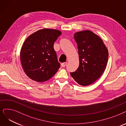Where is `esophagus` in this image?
<instances>
[{
    "label": "esophagus",
    "mask_w": 126,
    "mask_h": 126,
    "mask_svg": "<svg viewBox=\"0 0 126 126\" xmlns=\"http://www.w3.org/2000/svg\"><path fill=\"white\" fill-rule=\"evenodd\" d=\"M67 64V63H61V66H62V67H64L65 66H66Z\"/></svg>",
    "instance_id": "1"
}]
</instances>
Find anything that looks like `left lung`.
I'll list each match as a JSON object with an SVG mask.
<instances>
[{
  "label": "left lung",
  "instance_id": "8db88e82",
  "mask_svg": "<svg viewBox=\"0 0 126 126\" xmlns=\"http://www.w3.org/2000/svg\"><path fill=\"white\" fill-rule=\"evenodd\" d=\"M74 37L79 63L78 69L70 75L80 85L87 86L103 73L108 60V50L100 37L88 30L76 32Z\"/></svg>",
  "mask_w": 126,
  "mask_h": 126
}]
</instances>
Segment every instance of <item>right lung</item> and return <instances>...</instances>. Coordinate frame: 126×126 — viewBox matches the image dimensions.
Returning <instances> with one entry per match:
<instances>
[{
	"label": "right lung",
	"instance_id": "obj_1",
	"mask_svg": "<svg viewBox=\"0 0 126 126\" xmlns=\"http://www.w3.org/2000/svg\"><path fill=\"white\" fill-rule=\"evenodd\" d=\"M62 34L56 29L45 28L32 34L24 42L20 53L22 66L27 76L43 82L52 78L60 67L54 43Z\"/></svg>",
	"mask_w": 126,
	"mask_h": 126
}]
</instances>
